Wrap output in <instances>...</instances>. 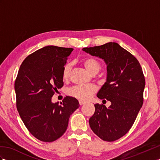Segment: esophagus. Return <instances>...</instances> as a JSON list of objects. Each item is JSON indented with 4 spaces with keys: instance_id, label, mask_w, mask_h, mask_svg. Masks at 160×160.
Returning <instances> with one entry per match:
<instances>
[{
    "instance_id": "34e87169",
    "label": "esophagus",
    "mask_w": 160,
    "mask_h": 160,
    "mask_svg": "<svg viewBox=\"0 0 160 160\" xmlns=\"http://www.w3.org/2000/svg\"><path fill=\"white\" fill-rule=\"evenodd\" d=\"M85 103H86V102H84V101H81V100L79 101V104H80V105H84Z\"/></svg>"
}]
</instances>
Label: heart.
Masks as SVG:
<instances>
[{"mask_svg":"<svg viewBox=\"0 0 160 160\" xmlns=\"http://www.w3.org/2000/svg\"><path fill=\"white\" fill-rule=\"evenodd\" d=\"M83 64L87 70L91 73H97L101 69V64L99 61L94 57H88L85 59ZM72 65L70 63L65 65L62 72V78L64 80H67L71 73ZM96 87L92 85L76 86L68 90V94L70 96L77 98L81 101H87L91 99L96 91Z\"/></svg>","mask_w":160,"mask_h":160,"instance_id":"1","label":"heart"}]
</instances>
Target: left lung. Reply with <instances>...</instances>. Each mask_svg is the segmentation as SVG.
Masks as SVG:
<instances>
[{"instance_id": "left-lung-1", "label": "left lung", "mask_w": 160, "mask_h": 160, "mask_svg": "<svg viewBox=\"0 0 160 160\" xmlns=\"http://www.w3.org/2000/svg\"><path fill=\"white\" fill-rule=\"evenodd\" d=\"M82 51L105 61L107 78L97 97L112 103L108 108L103 104L95 105L90 127L102 140H118L131 128L142 105L145 86L142 69L138 60L116 42L86 47Z\"/></svg>"}]
</instances>
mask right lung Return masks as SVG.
<instances>
[{
    "label": "right lung",
    "instance_id": "right-lung-1",
    "mask_svg": "<svg viewBox=\"0 0 160 160\" xmlns=\"http://www.w3.org/2000/svg\"><path fill=\"white\" fill-rule=\"evenodd\" d=\"M72 51L44 47L28 56L19 68L15 82L17 109L28 130L41 141L52 142L62 136L80 106L72 97H65L61 105L51 101L63 86V69Z\"/></svg>",
    "mask_w": 160,
    "mask_h": 160
}]
</instances>
